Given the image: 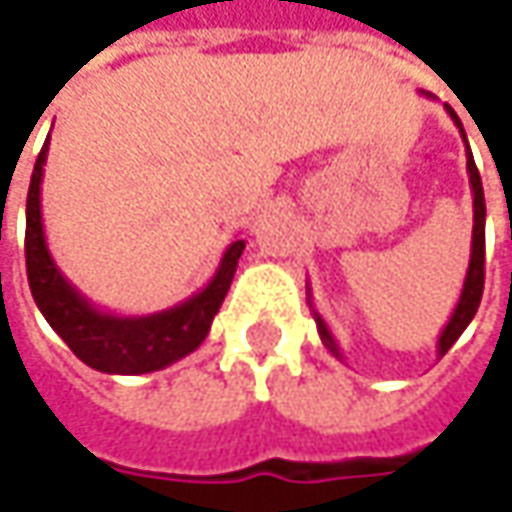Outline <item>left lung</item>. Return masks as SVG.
<instances>
[{
    "label": "left lung",
    "mask_w": 512,
    "mask_h": 512,
    "mask_svg": "<svg viewBox=\"0 0 512 512\" xmlns=\"http://www.w3.org/2000/svg\"><path fill=\"white\" fill-rule=\"evenodd\" d=\"M424 96H430V93H424ZM444 108L450 113V119L456 122V128L462 130V139L467 142L456 110L450 108V105H444ZM467 173H470V190H473V245H470V265H467V276H464L462 296H459V302H456V310H453L450 322L444 325L442 336H439V342H436V353H439V356H444V353L456 344V339L462 336L464 327L473 322V316H476V310H479V302H482L484 290V216H487V210H484L482 176H479V168H476V162H473L470 145H467ZM307 293H310V290H307ZM307 305H310V299H307ZM313 319H316L319 336H322V342H325L327 350H330L336 359H344L339 344L333 339V333L327 330L325 319H322L316 310H313Z\"/></svg>",
    "instance_id": "obj_1"
}]
</instances>
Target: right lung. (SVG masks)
I'll return each instance as SVG.
<instances>
[{
    "label": "right lung",
    "instance_id": "obj_1",
    "mask_svg": "<svg viewBox=\"0 0 512 512\" xmlns=\"http://www.w3.org/2000/svg\"><path fill=\"white\" fill-rule=\"evenodd\" d=\"M48 162V142L39 153L30 176L28 210H25V262L33 302L48 319V325L62 336V342L82 362L116 376L153 373L185 359L205 342L213 316L225 302L245 239L230 242L216 267L213 279L199 293L176 307L148 313V316H116L79 293L68 276L50 256L42 225V176Z\"/></svg>",
    "mask_w": 512,
    "mask_h": 512
}]
</instances>
